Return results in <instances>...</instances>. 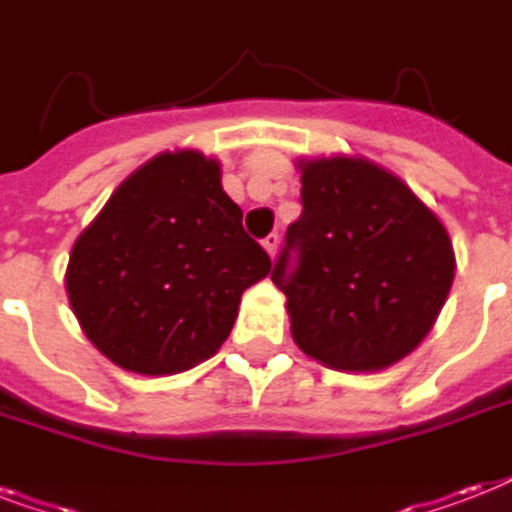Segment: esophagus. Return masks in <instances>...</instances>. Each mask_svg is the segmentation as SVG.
<instances>
[{"label":"esophagus","mask_w":512,"mask_h":512,"mask_svg":"<svg viewBox=\"0 0 512 512\" xmlns=\"http://www.w3.org/2000/svg\"><path fill=\"white\" fill-rule=\"evenodd\" d=\"M279 241H281L279 233H268V236H265V239H263L265 252H268V255H271V257H276V249H279Z\"/></svg>","instance_id":"obj_1"}]
</instances>
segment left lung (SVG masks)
Returning a JSON list of instances; mask_svg holds the SVG:
<instances>
[{"instance_id": "1", "label": "left lung", "mask_w": 512, "mask_h": 512, "mask_svg": "<svg viewBox=\"0 0 512 512\" xmlns=\"http://www.w3.org/2000/svg\"><path fill=\"white\" fill-rule=\"evenodd\" d=\"M300 201L271 268L297 348L345 372L396 364L449 295V233L396 175L366 159L303 164Z\"/></svg>"}]
</instances>
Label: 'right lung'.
I'll use <instances>...</instances> for the list:
<instances>
[{"mask_svg": "<svg viewBox=\"0 0 512 512\" xmlns=\"http://www.w3.org/2000/svg\"><path fill=\"white\" fill-rule=\"evenodd\" d=\"M268 271L217 162L177 151L116 188L71 249L66 289L103 356L130 372L175 374L215 356L241 292Z\"/></svg>", "mask_w": 512, "mask_h": 512, "instance_id": "add662e5", "label": "right lung"}]
</instances>
